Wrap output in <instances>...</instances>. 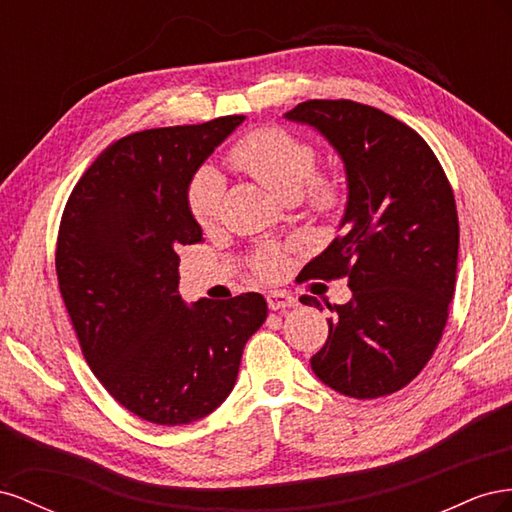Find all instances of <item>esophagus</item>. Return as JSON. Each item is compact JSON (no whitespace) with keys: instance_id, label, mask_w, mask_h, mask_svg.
<instances>
[{"instance_id":"34e87169","label":"esophagus","mask_w":512,"mask_h":512,"mask_svg":"<svg viewBox=\"0 0 512 512\" xmlns=\"http://www.w3.org/2000/svg\"><path fill=\"white\" fill-rule=\"evenodd\" d=\"M268 306L272 311H281V309H289V306L296 304V298H291L289 294H283V291H270L266 296Z\"/></svg>"}]
</instances>
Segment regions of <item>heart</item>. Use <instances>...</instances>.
Returning <instances> with one entry per match:
<instances>
[{
    "instance_id": "obj_1",
    "label": "heart",
    "mask_w": 512,
    "mask_h": 512,
    "mask_svg": "<svg viewBox=\"0 0 512 512\" xmlns=\"http://www.w3.org/2000/svg\"><path fill=\"white\" fill-rule=\"evenodd\" d=\"M229 163L287 201L315 216H334L345 203L341 180L332 171L317 169V150L309 141L281 126L251 130L229 150ZM223 180L214 169H201L188 186V214L199 227H210L221 208ZM285 266L281 253H261L255 270L274 279Z\"/></svg>"
}]
</instances>
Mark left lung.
Here are the masks:
<instances>
[{"mask_svg": "<svg viewBox=\"0 0 512 512\" xmlns=\"http://www.w3.org/2000/svg\"><path fill=\"white\" fill-rule=\"evenodd\" d=\"M285 118L315 126L345 163V231L304 279H347L315 375L352 399L405 388L442 341L455 296L459 216L440 160L414 128L354 100H306ZM302 304L319 306L302 296Z\"/></svg>", "mask_w": 512, "mask_h": 512, "instance_id": "8db88e82", "label": "left lung"}]
</instances>
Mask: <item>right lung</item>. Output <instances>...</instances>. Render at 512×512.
<instances>
[{
  "mask_svg": "<svg viewBox=\"0 0 512 512\" xmlns=\"http://www.w3.org/2000/svg\"><path fill=\"white\" fill-rule=\"evenodd\" d=\"M242 120L150 128L111 143L72 188L57 231V283L83 358L115 401L154 425L214 412L268 317L255 291L193 306L178 291V248L201 242L188 184Z\"/></svg>",
  "mask_w": 512,
  "mask_h": 512,
  "instance_id": "right-lung-1",
  "label": "right lung"
}]
</instances>
